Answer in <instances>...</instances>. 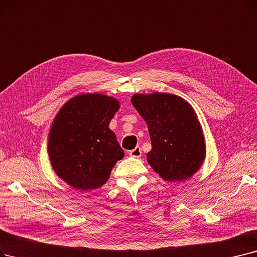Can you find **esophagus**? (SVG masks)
<instances>
[{
  "instance_id": "34e87169",
  "label": "esophagus",
  "mask_w": 257,
  "mask_h": 257,
  "mask_svg": "<svg viewBox=\"0 0 257 257\" xmlns=\"http://www.w3.org/2000/svg\"><path fill=\"white\" fill-rule=\"evenodd\" d=\"M129 155L132 156V158H141V155H142L141 147H136L133 150H130Z\"/></svg>"
}]
</instances>
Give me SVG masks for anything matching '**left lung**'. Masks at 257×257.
Here are the masks:
<instances>
[{
	"mask_svg": "<svg viewBox=\"0 0 257 257\" xmlns=\"http://www.w3.org/2000/svg\"><path fill=\"white\" fill-rule=\"evenodd\" d=\"M131 103L146 121L152 149L147 161L167 182H183L195 174L206 156L200 122L181 96L153 92L135 94Z\"/></svg>",
	"mask_w": 257,
	"mask_h": 257,
	"instance_id": "8db88e82",
	"label": "left lung"
}]
</instances>
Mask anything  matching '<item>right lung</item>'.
Wrapping results in <instances>:
<instances>
[{
	"instance_id": "obj_1",
	"label": "right lung",
	"mask_w": 257,
	"mask_h": 257,
	"mask_svg": "<svg viewBox=\"0 0 257 257\" xmlns=\"http://www.w3.org/2000/svg\"><path fill=\"white\" fill-rule=\"evenodd\" d=\"M119 102L101 93L79 94L64 104L48 135V155L57 175L81 191L102 187L124 158L109 122Z\"/></svg>"
}]
</instances>
